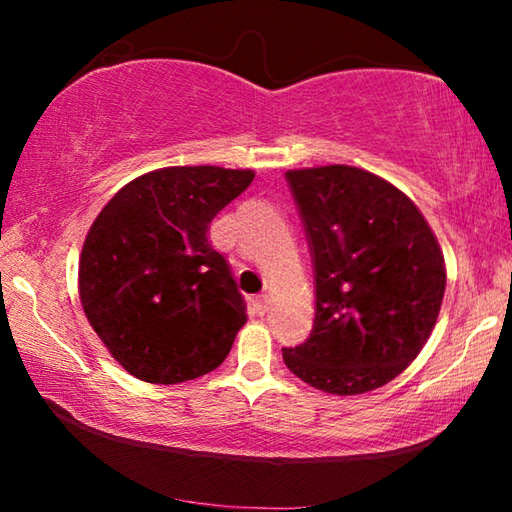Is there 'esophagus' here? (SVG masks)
<instances>
[{
	"label": "esophagus",
	"mask_w": 512,
	"mask_h": 512,
	"mask_svg": "<svg viewBox=\"0 0 512 512\" xmlns=\"http://www.w3.org/2000/svg\"><path fill=\"white\" fill-rule=\"evenodd\" d=\"M253 307H255V311L259 316H264L266 311H268V296L264 293V296H257L255 300H253Z\"/></svg>",
	"instance_id": "obj_1"
}]
</instances>
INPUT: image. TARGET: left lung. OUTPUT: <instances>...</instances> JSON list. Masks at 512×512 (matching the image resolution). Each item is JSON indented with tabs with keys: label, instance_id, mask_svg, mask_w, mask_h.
I'll return each mask as SVG.
<instances>
[{
	"label": "left lung",
	"instance_id": "1",
	"mask_svg": "<svg viewBox=\"0 0 512 512\" xmlns=\"http://www.w3.org/2000/svg\"><path fill=\"white\" fill-rule=\"evenodd\" d=\"M305 225L316 318L284 348L293 375L332 395L388 384L418 357L445 296V259L418 207L348 164L287 171Z\"/></svg>",
	"mask_w": 512,
	"mask_h": 512
}]
</instances>
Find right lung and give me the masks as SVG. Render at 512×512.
Listing matches in <instances>:
<instances>
[{
    "label": "right lung",
    "instance_id": "1",
    "mask_svg": "<svg viewBox=\"0 0 512 512\" xmlns=\"http://www.w3.org/2000/svg\"><path fill=\"white\" fill-rule=\"evenodd\" d=\"M255 173L167 167L110 198L85 237V316L119 366L149 384H180L219 368L246 323L235 277L207 230Z\"/></svg>",
    "mask_w": 512,
    "mask_h": 512
}]
</instances>
